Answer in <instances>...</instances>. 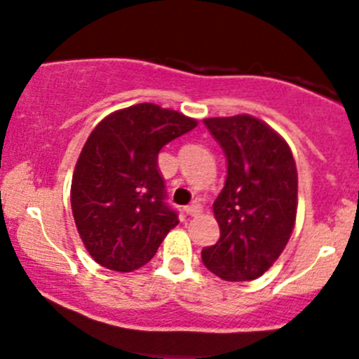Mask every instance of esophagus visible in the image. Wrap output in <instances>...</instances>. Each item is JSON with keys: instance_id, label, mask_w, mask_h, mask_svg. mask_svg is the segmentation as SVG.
Returning a JSON list of instances; mask_svg holds the SVG:
<instances>
[{"instance_id": "obj_1", "label": "esophagus", "mask_w": 359, "mask_h": 359, "mask_svg": "<svg viewBox=\"0 0 359 359\" xmlns=\"http://www.w3.org/2000/svg\"><path fill=\"white\" fill-rule=\"evenodd\" d=\"M184 212H187L188 216L198 215V212H201V205H198L197 202H191L190 205H187V208H184Z\"/></svg>"}]
</instances>
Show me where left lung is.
<instances>
[{"instance_id": "1", "label": "left lung", "mask_w": 359, "mask_h": 359, "mask_svg": "<svg viewBox=\"0 0 359 359\" xmlns=\"http://www.w3.org/2000/svg\"><path fill=\"white\" fill-rule=\"evenodd\" d=\"M204 126L225 154L226 180L212 204L219 239L202 250V262L225 281H251L272 267L295 226V158L255 116L205 118Z\"/></svg>"}]
</instances>
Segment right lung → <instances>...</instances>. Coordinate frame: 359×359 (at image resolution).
Returning <instances> with one entry per match:
<instances>
[{
  "mask_svg": "<svg viewBox=\"0 0 359 359\" xmlns=\"http://www.w3.org/2000/svg\"><path fill=\"white\" fill-rule=\"evenodd\" d=\"M197 120L151 102L111 113L83 144L71 181L78 233L102 267L133 272L154 258L180 223L165 202L158 151Z\"/></svg>",
  "mask_w": 359,
  "mask_h": 359,
  "instance_id": "1",
  "label": "right lung"
}]
</instances>
